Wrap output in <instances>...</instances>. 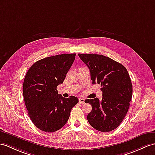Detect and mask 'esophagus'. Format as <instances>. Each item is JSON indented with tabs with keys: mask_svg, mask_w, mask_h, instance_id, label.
<instances>
[{
	"mask_svg": "<svg viewBox=\"0 0 155 155\" xmlns=\"http://www.w3.org/2000/svg\"><path fill=\"white\" fill-rule=\"evenodd\" d=\"M79 102H80V103H81V104H84L85 103V99H79Z\"/></svg>",
	"mask_w": 155,
	"mask_h": 155,
	"instance_id": "esophagus-1",
	"label": "esophagus"
}]
</instances>
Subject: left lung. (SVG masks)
I'll use <instances>...</instances> for the list:
<instances>
[{"label":"left lung","mask_w":155,"mask_h":155,"mask_svg":"<svg viewBox=\"0 0 155 155\" xmlns=\"http://www.w3.org/2000/svg\"><path fill=\"white\" fill-rule=\"evenodd\" d=\"M89 68L93 84L101 85L103 99H86L92 106L87 118L95 130L108 132L123 121L130 107L132 84L127 70L122 64L101 54H78Z\"/></svg>","instance_id":"left-lung-1"}]
</instances>
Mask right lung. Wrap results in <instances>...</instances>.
<instances>
[{
	"label": "right lung",
	"instance_id": "obj_1",
	"mask_svg": "<svg viewBox=\"0 0 155 155\" xmlns=\"http://www.w3.org/2000/svg\"><path fill=\"white\" fill-rule=\"evenodd\" d=\"M76 54H62L35 62L26 74L23 95L30 119L37 128L54 132L65 125L70 112L78 103L74 96L58 95L57 86L62 84Z\"/></svg>",
	"mask_w": 155,
	"mask_h": 155
}]
</instances>
